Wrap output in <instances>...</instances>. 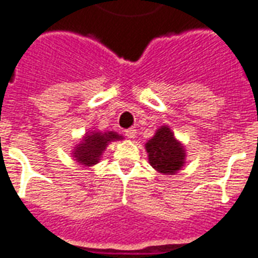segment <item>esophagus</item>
I'll use <instances>...</instances> for the list:
<instances>
[{
    "label": "esophagus",
    "instance_id": "obj_1",
    "mask_svg": "<svg viewBox=\"0 0 258 258\" xmlns=\"http://www.w3.org/2000/svg\"><path fill=\"white\" fill-rule=\"evenodd\" d=\"M136 135H137V131L135 129V127H131V129L125 131V136H126L127 139H135Z\"/></svg>",
    "mask_w": 258,
    "mask_h": 258
}]
</instances>
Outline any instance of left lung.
Wrapping results in <instances>:
<instances>
[{
    "instance_id": "left-lung-1",
    "label": "left lung",
    "mask_w": 258,
    "mask_h": 258,
    "mask_svg": "<svg viewBox=\"0 0 258 258\" xmlns=\"http://www.w3.org/2000/svg\"><path fill=\"white\" fill-rule=\"evenodd\" d=\"M148 162L158 173L176 174L185 165L187 152L168 125H163L146 143Z\"/></svg>"
}]
</instances>
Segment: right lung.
Here are the masks:
<instances>
[{
	"instance_id": "obj_1",
	"label": "right lung",
	"mask_w": 258,
	"mask_h": 258,
	"mask_svg": "<svg viewBox=\"0 0 258 258\" xmlns=\"http://www.w3.org/2000/svg\"><path fill=\"white\" fill-rule=\"evenodd\" d=\"M123 136L118 135L114 131H89L74 148H73V158L84 168L95 166L100 162L103 152L106 151L107 146L111 142L122 140Z\"/></svg>"
}]
</instances>
